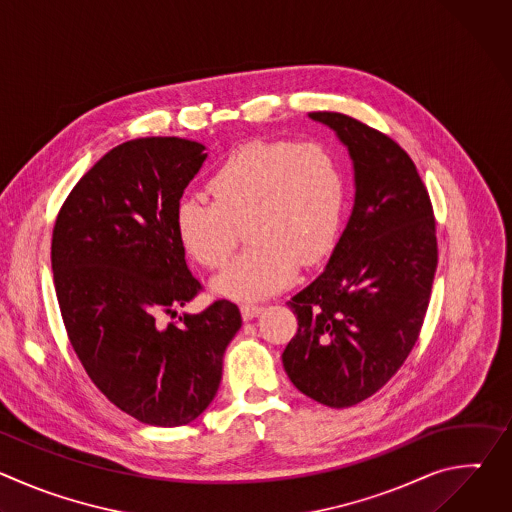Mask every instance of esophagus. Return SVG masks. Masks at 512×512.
<instances>
[{
  "label": "esophagus",
  "instance_id": "obj_1",
  "mask_svg": "<svg viewBox=\"0 0 512 512\" xmlns=\"http://www.w3.org/2000/svg\"><path fill=\"white\" fill-rule=\"evenodd\" d=\"M261 312H263V308H261V306H255V304H243V306H241V316H243L245 322L257 318Z\"/></svg>",
  "mask_w": 512,
  "mask_h": 512
}]
</instances>
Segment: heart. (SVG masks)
I'll return each mask as SVG.
<instances>
[{
	"mask_svg": "<svg viewBox=\"0 0 512 512\" xmlns=\"http://www.w3.org/2000/svg\"><path fill=\"white\" fill-rule=\"evenodd\" d=\"M214 202L182 198L174 231L184 253L221 269L247 223L253 243L212 291L235 302H257L281 291L300 265H314L334 243L344 204L338 158L322 141H251L208 180Z\"/></svg>",
	"mask_w": 512,
	"mask_h": 512,
	"instance_id": "obj_1",
	"label": "heart"
}]
</instances>
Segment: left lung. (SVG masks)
<instances>
[{
	"label": "left lung",
	"instance_id": "8db88e82",
	"mask_svg": "<svg viewBox=\"0 0 512 512\" xmlns=\"http://www.w3.org/2000/svg\"><path fill=\"white\" fill-rule=\"evenodd\" d=\"M348 150L354 202L324 271L287 302L298 334L281 358L310 399L342 409L377 393L417 342L437 267L429 194L385 133L316 111Z\"/></svg>",
	"mask_w": 512,
	"mask_h": 512
}]
</instances>
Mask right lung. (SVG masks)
<instances>
[{
	"label": "right lung",
	"instance_id": "right-lung-1",
	"mask_svg": "<svg viewBox=\"0 0 512 512\" xmlns=\"http://www.w3.org/2000/svg\"><path fill=\"white\" fill-rule=\"evenodd\" d=\"M182 137H141L107 152L64 200L52 273L70 344L91 381L141 423L178 427L214 399L241 328L235 304L164 324L200 289L174 231L176 206L206 160Z\"/></svg>",
	"mask_w": 512,
	"mask_h": 512
}]
</instances>
